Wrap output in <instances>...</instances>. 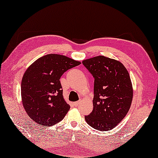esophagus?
<instances>
[{
  "mask_svg": "<svg viewBox=\"0 0 158 158\" xmlns=\"http://www.w3.org/2000/svg\"><path fill=\"white\" fill-rule=\"evenodd\" d=\"M79 103H80V101H76V102H74V103H73V105H74L75 106H77L78 105Z\"/></svg>",
  "mask_w": 158,
  "mask_h": 158,
  "instance_id": "1",
  "label": "esophagus"
}]
</instances>
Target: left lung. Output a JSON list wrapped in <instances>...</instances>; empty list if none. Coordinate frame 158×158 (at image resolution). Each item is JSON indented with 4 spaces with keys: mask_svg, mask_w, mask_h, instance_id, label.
<instances>
[{
    "mask_svg": "<svg viewBox=\"0 0 158 158\" xmlns=\"http://www.w3.org/2000/svg\"><path fill=\"white\" fill-rule=\"evenodd\" d=\"M83 64L94 77V109L85 119L97 130H111L130 109L133 88L128 71L122 62L104 56L85 60Z\"/></svg>",
    "mask_w": 158,
    "mask_h": 158,
    "instance_id": "8db88e82",
    "label": "left lung"
}]
</instances>
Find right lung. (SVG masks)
<instances>
[{"mask_svg": "<svg viewBox=\"0 0 158 158\" xmlns=\"http://www.w3.org/2000/svg\"><path fill=\"white\" fill-rule=\"evenodd\" d=\"M81 62L66 56L49 54L33 62L21 81V100L29 117L41 126H53L63 119L70 105L62 96L60 79Z\"/></svg>", "mask_w": 158, "mask_h": 158, "instance_id": "add662e5", "label": "right lung"}]
</instances>
